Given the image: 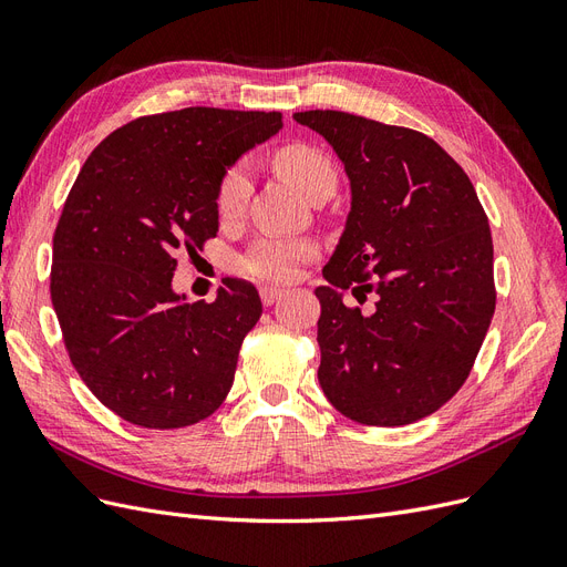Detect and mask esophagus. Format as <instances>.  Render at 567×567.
Segmentation results:
<instances>
[{"label":"esophagus","instance_id":"1","mask_svg":"<svg viewBox=\"0 0 567 567\" xmlns=\"http://www.w3.org/2000/svg\"><path fill=\"white\" fill-rule=\"evenodd\" d=\"M281 296H284L281 288H269V286L260 288V300H262V305H267V307L277 302Z\"/></svg>","mask_w":567,"mask_h":567}]
</instances>
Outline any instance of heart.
I'll list each match as a JSON object with an SVG mask.
<instances>
[{
    "mask_svg": "<svg viewBox=\"0 0 567 567\" xmlns=\"http://www.w3.org/2000/svg\"><path fill=\"white\" fill-rule=\"evenodd\" d=\"M274 165L298 184L307 196L319 194L323 186H336V167L323 151L310 144H288L274 153ZM250 167L234 163L217 184V213L231 219L244 213L250 196ZM317 255V246L305 238L265 236L255 241L241 257V271L255 281L288 284L298 277V269Z\"/></svg>",
    "mask_w": 567,
    "mask_h": 567,
    "instance_id": "1",
    "label": "heart"
}]
</instances>
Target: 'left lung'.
I'll use <instances>...</instances> for the list:
<instances>
[{
    "label": "left lung",
    "instance_id": "obj_1",
    "mask_svg": "<svg viewBox=\"0 0 567 567\" xmlns=\"http://www.w3.org/2000/svg\"><path fill=\"white\" fill-rule=\"evenodd\" d=\"M352 186L336 252L317 288L319 385L357 423L431 416L466 383L496 305L487 215L463 167L423 132L342 111H305ZM377 293L371 316L338 289Z\"/></svg>",
    "mask_w": 567,
    "mask_h": 567
}]
</instances>
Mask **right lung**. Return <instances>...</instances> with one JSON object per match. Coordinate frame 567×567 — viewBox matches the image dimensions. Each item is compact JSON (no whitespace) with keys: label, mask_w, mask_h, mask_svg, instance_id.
<instances>
[{"label":"right lung","mask_w":567,"mask_h":567,"mask_svg":"<svg viewBox=\"0 0 567 567\" xmlns=\"http://www.w3.org/2000/svg\"><path fill=\"white\" fill-rule=\"evenodd\" d=\"M284 127L281 113L192 106L117 127L84 161L54 231L49 290L68 357L113 414L153 431L194 425L227 400L262 315L252 284L215 302L173 290L177 257L217 236L227 167Z\"/></svg>","instance_id":"obj_1"}]
</instances>
